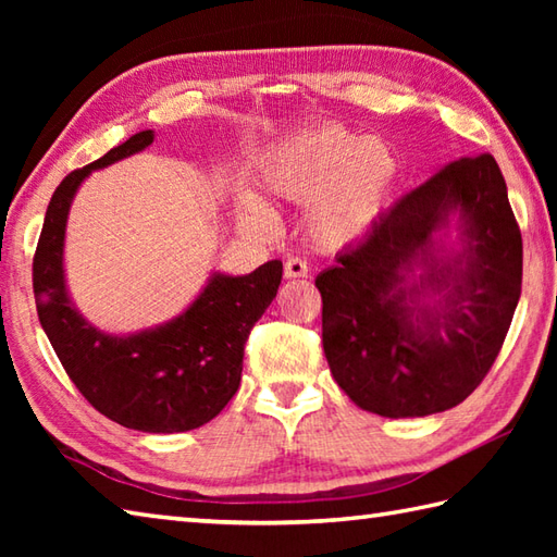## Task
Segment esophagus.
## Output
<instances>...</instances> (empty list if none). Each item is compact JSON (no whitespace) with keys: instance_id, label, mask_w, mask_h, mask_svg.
<instances>
[{"instance_id":"obj_1","label":"esophagus","mask_w":557,"mask_h":557,"mask_svg":"<svg viewBox=\"0 0 557 557\" xmlns=\"http://www.w3.org/2000/svg\"><path fill=\"white\" fill-rule=\"evenodd\" d=\"M285 277L297 280V277H309V265L301 258H289L285 263Z\"/></svg>"}]
</instances>
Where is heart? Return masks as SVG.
Instances as JSON below:
<instances>
[{
	"mask_svg": "<svg viewBox=\"0 0 557 557\" xmlns=\"http://www.w3.org/2000/svg\"><path fill=\"white\" fill-rule=\"evenodd\" d=\"M401 176L399 158L385 138L359 136L327 122L280 140L260 160L265 191L294 206H309V232L323 248L363 242L393 200ZM239 208L263 218V200L244 194Z\"/></svg>",
	"mask_w": 557,
	"mask_h": 557,
	"instance_id": "heart-1",
	"label": "heart"
}]
</instances>
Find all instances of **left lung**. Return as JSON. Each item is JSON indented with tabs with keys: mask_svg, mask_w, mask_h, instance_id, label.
Returning <instances> with one entry per match:
<instances>
[{
	"mask_svg": "<svg viewBox=\"0 0 557 557\" xmlns=\"http://www.w3.org/2000/svg\"><path fill=\"white\" fill-rule=\"evenodd\" d=\"M315 287L325 359L354 405L387 419L457 407L498 357L522 294L498 162H449L342 248Z\"/></svg>",
	"mask_w": 557,
	"mask_h": 557,
	"instance_id": "left-lung-1",
	"label": "left lung"
}]
</instances>
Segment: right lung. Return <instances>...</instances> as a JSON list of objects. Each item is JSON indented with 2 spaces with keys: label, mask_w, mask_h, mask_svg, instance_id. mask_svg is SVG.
Listing matches in <instances>:
<instances>
[{
  "label": "right lung",
  "mask_w": 557,
  "mask_h": 557,
  "mask_svg": "<svg viewBox=\"0 0 557 557\" xmlns=\"http://www.w3.org/2000/svg\"><path fill=\"white\" fill-rule=\"evenodd\" d=\"M152 138L150 128L138 132L57 186L33 258V292L47 339L92 407L126 429L184 433L215 419L239 389L244 345L277 297L282 260L248 275L212 272L180 315L138 333H104L86 321L64 272L71 203L92 172L146 150Z\"/></svg>",
  "instance_id": "right-lung-1"
}]
</instances>
